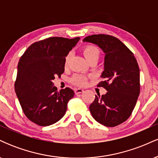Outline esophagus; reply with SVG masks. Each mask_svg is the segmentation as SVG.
<instances>
[{"mask_svg": "<svg viewBox=\"0 0 158 158\" xmlns=\"http://www.w3.org/2000/svg\"><path fill=\"white\" fill-rule=\"evenodd\" d=\"M83 91H84V90L81 89V88H77V89H75V94H81Z\"/></svg>", "mask_w": 158, "mask_h": 158, "instance_id": "esophagus-1", "label": "esophagus"}]
</instances>
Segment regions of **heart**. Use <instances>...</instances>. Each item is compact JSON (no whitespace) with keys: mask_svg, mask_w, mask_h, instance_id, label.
Returning a JSON list of instances; mask_svg holds the SVG:
<instances>
[{"mask_svg":"<svg viewBox=\"0 0 158 158\" xmlns=\"http://www.w3.org/2000/svg\"><path fill=\"white\" fill-rule=\"evenodd\" d=\"M83 54H84L85 59L88 61L89 59H92V58L99 57V51L97 47L93 46V45H88V46L85 47L84 49H83ZM70 56H71V54L68 53V55L66 56V57H65V59H64L65 66L68 65L69 61H70ZM71 81L75 85H84L86 84L87 82V78L83 75L76 74V75L73 76V77L72 78Z\"/></svg>","mask_w":158,"mask_h":158,"instance_id":"obj_1","label":"heart"}]
</instances>
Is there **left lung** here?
Here are the masks:
<instances>
[{
    "mask_svg": "<svg viewBox=\"0 0 158 158\" xmlns=\"http://www.w3.org/2000/svg\"><path fill=\"white\" fill-rule=\"evenodd\" d=\"M99 47L105 53V80L98 87L106 88L104 95H95L89 107L96 121L114 127L126 120L135 108L139 94V69L132 52L122 41L108 35H93L83 39Z\"/></svg>",
    "mask_w": 158,
    "mask_h": 158,
    "instance_id": "1",
    "label": "left lung"
}]
</instances>
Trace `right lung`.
I'll return each instance as SVG.
<instances>
[{
	"instance_id": "right-lung-1",
	"label": "right lung",
	"mask_w": 158,
	"mask_h": 158,
	"mask_svg": "<svg viewBox=\"0 0 158 158\" xmlns=\"http://www.w3.org/2000/svg\"><path fill=\"white\" fill-rule=\"evenodd\" d=\"M80 38L51 37L35 42L19 61L15 91L26 117L41 126L54 124L74 97L69 88L57 91L52 80L64 71V59Z\"/></svg>"
}]
</instances>
